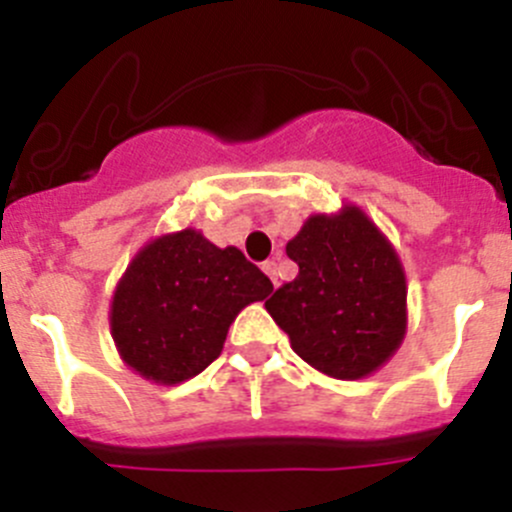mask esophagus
I'll list each match as a JSON object with an SVG mask.
<instances>
[{
	"instance_id": "obj_1",
	"label": "esophagus",
	"mask_w": 512,
	"mask_h": 512,
	"mask_svg": "<svg viewBox=\"0 0 512 512\" xmlns=\"http://www.w3.org/2000/svg\"><path fill=\"white\" fill-rule=\"evenodd\" d=\"M262 272H265V275L270 277V280H272V285L277 287V262H275V260L262 262Z\"/></svg>"
}]
</instances>
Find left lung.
Returning a JSON list of instances; mask_svg holds the SVG:
<instances>
[{
	"instance_id": "8db88e82",
	"label": "left lung",
	"mask_w": 512,
	"mask_h": 512,
	"mask_svg": "<svg viewBox=\"0 0 512 512\" xmlns=\"http://www.w3.org/2000/svg\"><path fill=\"white\" fill-rule=\"evenodd\" d=\"M299 272L265 302L292 349L334 379H361L399 349L406 277L394 247L361 210L314 215L294 240Z\"/></svg>"
}]
</instances>
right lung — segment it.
Returning a JSON list of instances; mask_svg holds the SVG:
<instances>
[{
  "label": "right lung",
  "instance_id": "1",
  "mask_svg": "<svg viewBox=\"0 0 512 512\" xmlns=\"http://www.w3.org/2000/svg\"><path fill=\"white\" fill-rule=\"evenodd\" d=\"M272 292L237 247L183 230L138 252L113 294L111 332L123 361L146 379L180 384L223 352L232 319Z\"/></svg>",
  "mask_w": 512,
  "mask_h": 512
}]
</instances>
